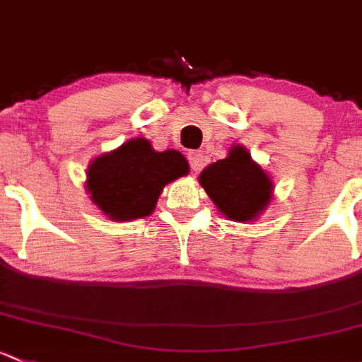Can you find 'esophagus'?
I'll list each match as a JSON object with an SVG mask.
<instances>
[{
  "label": "esophagus",
  "instance_id": "esophagus-1",
  "mask_svg": "<svg viewBox=\"0 0 362 362\" xmlns=\"http://www.w3.org/2000/svg\"><path fill=\"white\" fill-rule=\"evenodd\" d=\"M189 163H191V168L194 170V171H199L201 168H203L204 166V158H203V152H199V151H192V152H189Z\"/></svg>",
  "mask_w": 362,
  "mask_h": 362
}]
</instances>
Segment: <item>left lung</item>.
I'll list each match as a JSON object with an SVG mask.
<instances>
[{
	"instance_id": "left-lung-1",
	"label": "left lung",
	"mask_w": 362,
	"mask_h": 362,
	"mask_svg": "<svg viewBox=\"0 0 362 362\" xmlns=\"http://www.w3.org/2000/svg\"><path fill=\"white\" fill-rule=\"evenodd\" d=\"M199 184L232 222H253L269 206L274 191L271 177L243 146H234L226 159L201 171Z\"/></svg>"
}]
</instances>
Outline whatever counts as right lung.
<instances>
[{"mask_svg":"<svg viewBox=\"0 0 362 362\" xmlns=\"http://www.w3.org/2000/svg\"><path fill=\"white\" fill-rule=\"evenodd\" d=\"M187 173L184 154L156 152L149 140L139 136L91 161L86 191L104 215L124 222L149 216L163 187Z\"/></svg>","mask_w":362,"mask_h":362,"instance_id":"1","label":"right lung"}]
</instances>
